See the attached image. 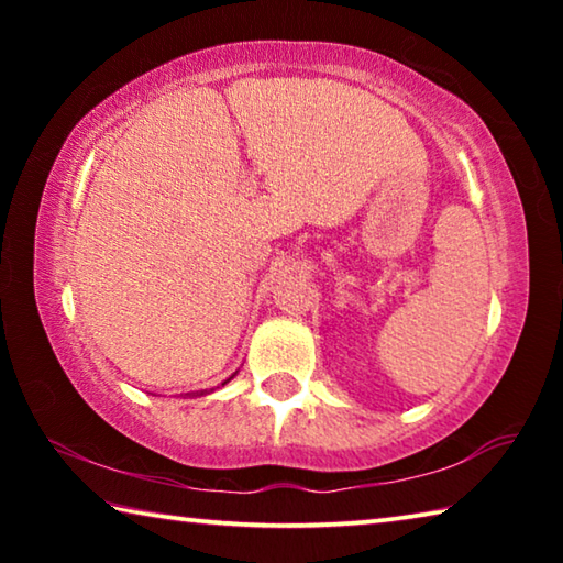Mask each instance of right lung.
<instances>
[{
  "label": "right lung",
  "instance_id": "add662e5",
  "mask_svg": "<svg viewBox=\"0 0 563 563\" xmlns=\"http://www.w3.org/2000/svg\"><path fill=\"white\" fill-rule=\"evenodd\" d=\"M235 373H238V369H235ZM235 373H233V375H231V377H228V379H225V383H223V385H228V383H231V379H233V377H235ZM208 393H213V389H201V393H188V397H203V395H208Z\"/></svg>",
  "mask_w": 563,
  "mask_h": 563
}]
</instances>
